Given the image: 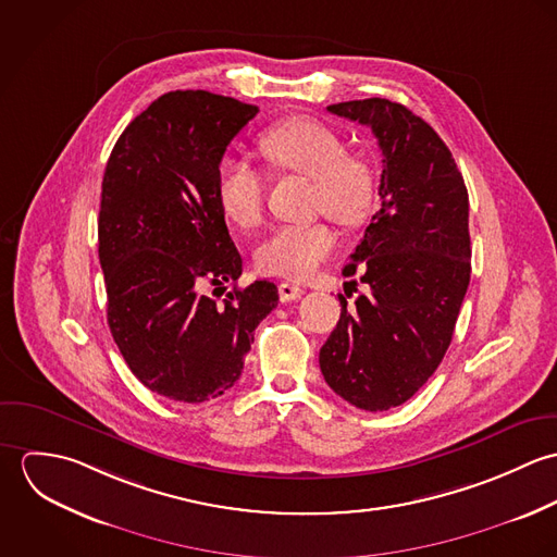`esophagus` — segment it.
Segmentation results:
<instances>
[{
    "label": "esophagus",
    "instance_id": "34e87169",
    "mask_svg": "<svg viewBox=\"0 0 557 557\" xmlns=\"http://www.w3.org/2000/svg\"><path fill=\"white\" fill-rule=\"evenodd\" d=\"M302 294H305V289L302 287H298V285H294V283H281L278 285V296H281V302H294V300H300L302 298Z\"/></svg>",
    "mask_w": 557,
    "mask_h": 557
}]
</instances>
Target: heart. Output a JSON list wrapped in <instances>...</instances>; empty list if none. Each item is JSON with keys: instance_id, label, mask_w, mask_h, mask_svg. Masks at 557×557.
<instances>
[{"instance_id": "heart-1", "label": "heart", "mask_w": 557, "mask_h": 557, "mask_svg": "<svg viewBox=\"0 0 557 557\" xmlns=\"http://www.w3.org/2000/svg\"><path fill=\"white\" fill-rule=\"evenodd\" d=\"M261 152L278 169L313 180V208L336 223H358L371 203L373 182L362 160L347 157L343 137L327 124L292 117L261 135ZM263 175L250 162L225 154L216 166V199L238 227H255L263 216ZM336 238L325 223L276 227L257 248V268L265 274L307 278L330 257Z\"/></svg>"}]
</instances>
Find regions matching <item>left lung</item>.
Segmentation results:
<instances>
[{
  "label": "left lung",
  "mask_w": 557,
  "mask_h": 557,
  "mask_svg": "<svg viewBox=\"0 0 557 557\" xmlns=\"http://www.w3.org/2000/svg\"><path fill=\"white\" fill-rule=\"evenodd\" d=\"M327 111L373 131L384 171L380 210L343 268L369 294L351 309L338 296L319 367L338 397L384 411L426 384L453 341L472 272L468 188L446 144L407 107L367 98Z\"/></svg>",
  "instance_id": "1"
}]
</instances>
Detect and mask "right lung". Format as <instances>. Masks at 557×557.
I'll list each match as a JSON object with an SVG mask.
<instances>
[{"mask_svg": "<svg viewBox=\"0 0 557 557\" xmlns=\"http://www.w3.org/2000/svg\"><path fill=\"white\" fill-rule=\"evenodd\" d=\"M257 111L175 89L126 126L107 160L98 214L107 321L135 377L180 403L230 391L255 327L278 305L270 281L236 285L242 257L216 199L219 160ZM223 282L235 289L216 304L205 289Z\"/></svg>", "mask_w": 557, "mask_h": 557, "instance_id": "obj_1", "label": "right lung"}]
</instances>
